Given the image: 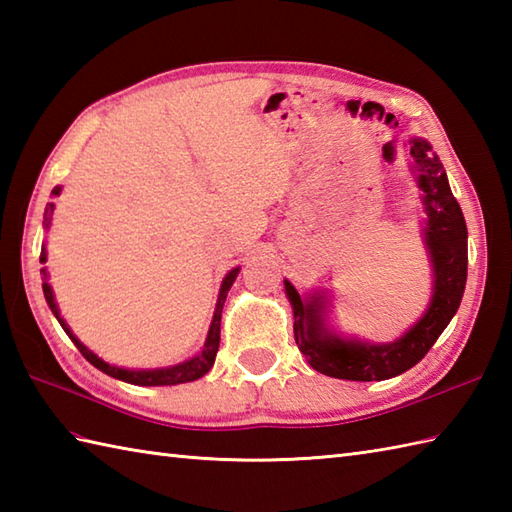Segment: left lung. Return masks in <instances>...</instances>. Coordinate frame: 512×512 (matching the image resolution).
Here are the masks:
<instances>
[{
  "label": "left lung",
  "mask_w": 512,
  "mask_h": 512,
  "mask_svg": "<svg viewBox=\"0 0 512 512\" xmlns=\"http://www.w3.org/2000/svg\"><path fill=\"white\" fill-rule=\"evenodd\" d=\"M409 154L424 204L422 244L433 270L431 299L422 317L391 343L361 341L328 328V292L312 290L310 295L301 297L297 288L284 279L295 314V341L310 367L325 376L367 383L407 372L422 361L460 308L469 266V233L464 215L451 193L447 171L427 140L411 138Z\"/></svg>",
  "instance_id": "obj_1"
}]
</instances>
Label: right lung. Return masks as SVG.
Returning a JSON list of instances; mask_svg holds the SVG:
<instances>
[{"label": "right lung", "mask_w": 512, "mask_h": 512, "mask_svg": "<svg viewBox=\"0 0 512 512\" xmlns=\"http://www.w3.org/2000/svg\"><path fill=\"white\" fill-rule=\"evenodd\" d=\"M61 193V187H54L52 189V195H59ZM52 213H54V204L50 202L46 206V213H43V226L50 228V222H52ZM46 244L41 246V262L46 264L48 257H46ZM43 273V297H46L48 306L52 310L54 317H57V321L61 323V328L65 330V334L70 336L72 343L79 347V352L88 358V361L96 367L101 369L103 374L112 376V378H118V380H125V383H132V385H143V387H158V385H180V383H191V380H198L202 378L209 369L213 367L215 363V354H217V347H220V323H222V310H224V301H226V295L228 290H231L233 281L237 279V273H239V266L228 270L226 277L222 279V286H220V295H217V303H215V312H213V321L209 325V334H206V341H204V347L202 350L195 354L193 358H187L184 363H178V365H171V367H156V369H127V367H116V365H110L105 363L103 358L96 356L90 347H85L76 336L72 334L70 325L65 323L61 319V312H59V306L57 301H54V292L48 284V270L41 268Z\"/></svg>", "instance_id": "add662e5"}]
</instances>
